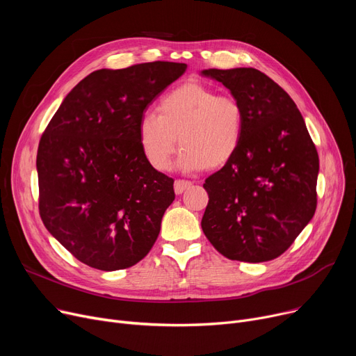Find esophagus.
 I'll use <instances>...</instances> for the list:
<instances>
[{
  "label": "esophagus",
  "instance_id": "34e87169",
  "mask_svg": "<svg viewBox=\"0 0 356 356\" xmlns=\"http://www.w3.org/2000/svg\"><path fill=\"white\" fill-rule=\"evenodd\" d=\"M191 186H192V181L177 179V180L175 181V192H176V195H181L186 189H189Z\"/></svg>",
  "mask_w": 356,
  "mask_h": 356
}]
</instances>
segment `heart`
<instances>
[{
	"instance_id": "b5f03b06",
	"label": "heart",
	"mask_w": 356,
	"mask_h": 356,
	"mask_svg": "<svg viewBox=\"0 0 356 356\" xmlns=\"http://www.w3.org/2000/svg\"><path fill=\"white\" fill-rule=\"evenodd\" d=\"M244 129L242 104L197 81L167 92L157 104V114L144 112L137 128L143 156L160 172L170 165L177 141V164L184 172L227 165L239 149Z\"/></svg>"
}]
</instances>
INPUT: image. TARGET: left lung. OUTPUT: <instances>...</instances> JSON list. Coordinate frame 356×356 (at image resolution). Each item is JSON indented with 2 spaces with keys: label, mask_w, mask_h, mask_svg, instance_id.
I'll return each instance as SVG.
<instances>
[{
  "label": "left lung",
  "mask_w": 356,
  "mask_h": 356,
  "mask_svg": "<svg viewBox=\"0 0 356 356\" xmlns=\"http://www.w3.org/2000/svg\"><path fill=\"white\" fill-rule=\"evenodd\" d=\"M245 112L234 159L203 183L202 229L229 259L264 263L282 255L314 215L319 156L289 93L254 67L208 69Z\"/></svg>",
  "instance_id": "1"
}]
</instances>
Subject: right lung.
Instances as JSON below:
<instances>
[{"instance_id":"1","label":"right lung","mask_w":356,"mask_h":356,"mask_svg":"<svg viewBox=\"0 0 356 356\" xmlns=\"http://www.w3.org/2000/svg\"><path fill=\"white\" fill-rule=\"evenodd\" d=\"M186 67L149 62L92 72L46 127L35 161L40 216L81 263L124 270L154 245L175 180L147 163L137 128L145 108Z\"/></svg>"}]
</instances>
